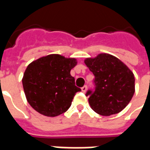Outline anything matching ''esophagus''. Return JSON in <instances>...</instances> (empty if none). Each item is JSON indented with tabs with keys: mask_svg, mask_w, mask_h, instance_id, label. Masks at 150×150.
<instances>
[{
	"mask_svg": "<svg viewBox=\"0 0 150 150\" xmlns=\"http://www.w3.org/2000/svg\"><path fill=\"white\" fill-rule=\"evenodd\" d=\"M87 85H84V86H83V87H82L81 88V90H82V91H83V92H85V91H87Z\"/></svg>",
	"mask_w": 150,
	"mask_h": 150,
	"instance_id": "obj_1",
	"label": "esophagus"
}]
</instances>
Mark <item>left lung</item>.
Masks as SVG:
<instances>
[{"label": "left lung", "mask_w": 150, "mask_h": 150, "mask_svg": "<svg viewBox=\"0 0 150 150\" xmlns=\"http://www.w3.org/2000/svg\"><path fill=\"white\" fill-rule=\"evenodd\" d=\"M84 62L95 75V91L88 90L86 93L91 108L107 116L121 112L135 92V78L131 70L108 54L88 58Z\"/></svg>", "instance_id": "8db88e82"}]
</instances>
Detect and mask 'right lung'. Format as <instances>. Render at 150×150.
<instances>
[{"label":"right lung","instance_id":"obj_1","mask_svg":"<svg viewBox=\"0 0 150 150\" xmlns=\"http://www.w3.org/2000/svg\"><path fill=\"white\" fill-rule=\"evenodd\" d=\"M76 59L49 54L30 63L25 71L22 85L28 103L46 116H57L71 105L76 92L81 91L71 75Z\"/></svg>","mask_w":150,"mask_h":150}]
</instances>
